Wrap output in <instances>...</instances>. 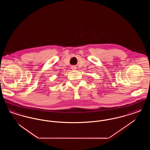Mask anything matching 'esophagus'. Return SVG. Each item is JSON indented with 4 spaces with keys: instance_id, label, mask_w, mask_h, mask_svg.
Wrapping results in <instances>:
<instances>
[{
    "instance_id": "obj_1",
    "label": "esophagus",
    "mask_w": 150,
    "mask_h": 150,
    "mask_svg": "<svg viewBox=\"0 0 150 150\" xmlns=\"http://www.w3.org/2000/svg\"><path fill=\"white\" fill-rule=\"evenodd\" d=\"M72 69H75V67L74 66H72L71 67Z\"/></svg>"
}]
</instances>
